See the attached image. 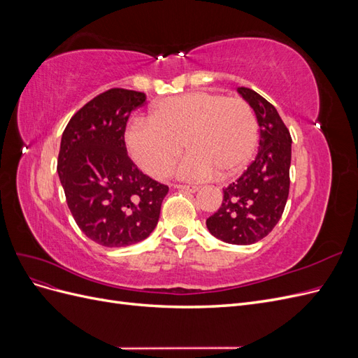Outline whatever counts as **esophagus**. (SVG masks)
Segmentation results:
<instances>
[{
	"label": "esophagus",
	"mask_w": 358,
	"mask_h": 358,
	"mask_svg": "<svg viewBox=\"0 0 358 358\" xmlns=\"http://www.w3.org/2000/svg\"><path fill=\"white\" fill-rule=\"evenodd\" d=\"M176 188L188 191V192H197L200 189V187H197V185H176Z\"/></svg>",
	"instance_id": "34e87169"
}]
</instances>
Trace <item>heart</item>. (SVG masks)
I'll return each mask as SVG.
<instances>
[{
    "mask_svg": "<svg viewBox=\"0 0 358 358\" xmlns=\"http://www.w3.org/2000/svg\"><path fill=\"white\" fill-rule=\"evenodd\" d=\"M125 142L149 176L167 178L182 154L180 173L206 179L230 178L246 167L258 143V122L249 104L215 92L196 91L158 101L149 121H134Z\"/></svg>",
    "mask_w": 358,
    "mask_h": 358,
    "instance_id": "b5f03b06",
    "label": "heart"
}]
</instances>
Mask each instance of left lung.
Listing matches in <instances>:
<instances>
[{
	"instance_id": "obj_1",
	"label": "left lung",
	"mask_w": 358,
	"mask_h": 358,
	"mask_svg": "<svg viewBox=\"0 0 358 358\" xmlns=\"http://www.w3.org/2000/svg\"><path fill=\"white\" fill-rule=\"evenodd\" d=\"M251 106L259 127L255 159L243 175L224 189L221 208L206 225L216 239L231 245L262 241L284 213L289 191L291 136L278 110L249 88H237Z\"/></svg>"
}]
</instances>
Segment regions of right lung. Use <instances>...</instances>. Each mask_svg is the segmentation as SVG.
Instances as JSON below:
<instances>
[{"instance_id":"add662e5","label":"right lung","mask_w":358,"mask_h":358,"mask_svg":"<svg viewBox=\"0 0 358 358\" xmlns=\"http://www.w3.org/2000/svg\"><path fill=\"white\" fill-rule=\"evenodd\" d=\"M145 101L143 92L109 90L85 104L62 133L58 176L69 209L79 229L101 246L145 241L169 192L127 154V121Z\"/></svg>"}]
</instances>
